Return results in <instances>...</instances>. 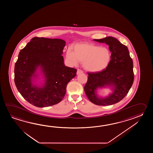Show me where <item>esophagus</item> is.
<instances>
[{
  "mask_svg": "<svg viewBox=\"0 0 153 153\" xmlns=\"http://www.w3.org/2000/svg\"><path fill=\"white\" fill-rule=\"evenodd\" d=\"M83 73V71L81 70V69H78V70H77V74H81V73Z\"/></svg>",
  "mask_w": 153,
  "mask_h": 153,
  "instance_id": "1",
  "label": "esophagus"
}]
</instances>
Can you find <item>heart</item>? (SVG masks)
<instances>
[{"label": "heart", "mask_w": 153, "mask_h": 153, "mask_svg": "<svg viewBox=\"0 0 153 153\" xmlns=\"http://www.w3.org/2000/svg\"><path fill=\"white\" fill-rule=\"evenodd\" d=\"M67 57L74 64L82 62L86 70L99 72L106 68L111 62V54L107 48H101L92 43L83 42L73 46V51H67Z\"/></svg>", "instance_id": "b5f03b06"}]
</instances>
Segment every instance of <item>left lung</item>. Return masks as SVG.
Wrapping results in <instances>:
<instances>
[{
	"instance_id": "8db88e82",
	"label": "left lung",
	"mask_w": 153,
	"mask_h": 153,
	"mask_svg": "<svg viewBox=\"0 0 153 153\" xmlns=\"http://www.w3.org/2000/svg\"><path fill=\"white\" fill-rule=\"evenodd\" d=\"M109 45L111 59L106 69L99 72L88 73V81L84 90L88 100L98 105H109L117 103L127 95L134 80L133 61L126 46L117 39L107 36L94 39ZM109 86L113 93L106 98H99L96 93L98 88Z\"/></svg>"
}]
</instances>
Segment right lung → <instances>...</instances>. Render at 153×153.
Listing matches in <instances>:
<instances>
[{"instance_id":"add662e5","label":"right lung","mask_w":153,"mask_h":153,"mask_svg":"<svg viewBox=\"0 0 153 153\" xmlns=\"http://www.w3.org/2000/svg\"><path fill=\"white\" fill-rule=\"evenodd\" d=\"M65 40L34 37L21 50L15 65V83L18 91L29 103L46 107L59 103L65 97L67 85L76 75V69L65 65L62 56ZM39 67L45 84H32Z\"/></svg>"}]
</instances>
